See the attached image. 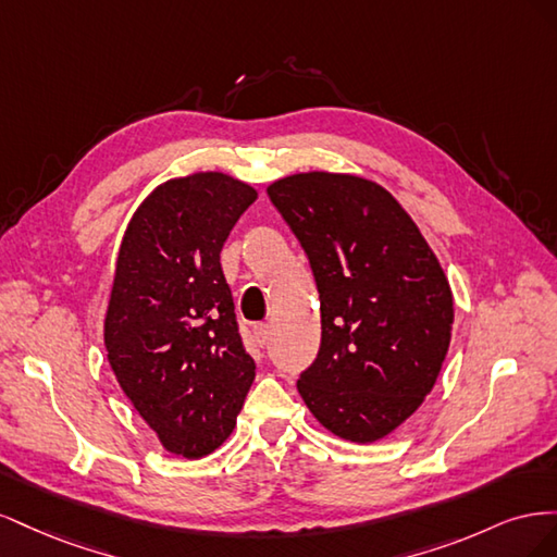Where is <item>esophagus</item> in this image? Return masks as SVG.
<instances>
[{
	"label": "esophagus",
	"instance_id": "34e87169",
	"mask_svg": "<svg viewBox=\"0 0 557 557\" xmlns=\"http://www.w3.org/2000/svg\"><path fill=\"white\" fill-rule=\"evenodd\" d=\"M252 334H256V342L260 346H267L269 344V334H272V330H269L267 323H260V325L252 327Z\"/></svg>",
	"mask_w": 557,
	"mask_h": 557
}]
</instances>
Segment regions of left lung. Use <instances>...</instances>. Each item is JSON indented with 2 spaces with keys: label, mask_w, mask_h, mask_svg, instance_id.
<instances>
[{
  "label": "left lung",
  "mask_w": 557,
  "mask_h": 557,
  "mask_svg": "<svg viewBox=\"0 0 557 557\" xmlns=\"http://www.w3.org/2000/svg\"><path fill=\"white\" fill-rule=\"evenodd\" d=\"M267 193L307 250L320 293V350L297 391L332 434L379 442L416 413L442 372L453 330L444 269L374 181L305 172Z\"/></svg>",
  "instance_id": "obj_1"
}]
</instances>
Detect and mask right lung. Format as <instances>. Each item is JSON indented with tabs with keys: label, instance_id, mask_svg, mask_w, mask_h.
<instances>
[{
	"label": "right lung",
	"instance_id": "obj_1",
	"mask_svg": "<svg viewBox=\"0 0 557 557\" xmlns=\"http://www.w3.org/2000/svg\"><path fill=\"white\" fill-rule=\"evenodd\" d=\"M258 190L223 172L170 178L129 218L104 346L123 393L160 444L205 458L237 425L256 379L221 250Z\"/></svg>",
	"mask_w": 557,
	"mask_h": 557
}]
</instances>
